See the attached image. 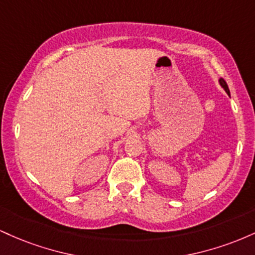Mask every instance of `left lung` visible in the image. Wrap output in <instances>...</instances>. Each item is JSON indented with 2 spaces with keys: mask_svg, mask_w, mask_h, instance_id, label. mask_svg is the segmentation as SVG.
<instances>
[{
  "mask_svg": "<svg viewBox=\"0 0 255 255\" xmlns=\"http://www.w3.org/2000/svg\"><path fill=\"white\" fill-rule=\"evenodd\" d=\"M219 83H221L222 86H223V89L225 90V92H227L228 95H229V93H230V91H229V87H228V85H227V83H225V80H224V79H219Z\"/></svg>",
  "mask_w": 255,
  "mask_h": 255,
  "instance_id": "1",
  "label": "left lung"
}]
</instances>
